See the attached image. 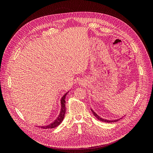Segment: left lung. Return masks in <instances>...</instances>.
I'll use <instances>...</instances> for the list:
<instances>
[{"label": "left lung", "instance_id": "8db88e82", "mask_svg": "<svg viewBox=\"0 0 153 153\" xmlns=\"http://www.w3.org/2000/svg\"><path fill=\"white\" fill-rule=\"evenodd\" d=\"M91 111H92V114H94V116L98 119V120H100V121H103V122H105V123H114V122H116V121H118L119 119H122V118H121V119H117V120H112V121H109V120H106V119H103V118H101V117H100L99 115H97L93 110H92V109H91Z\"/></svg>", "mask_w": 153, "mask_h": 153}]
</instances>
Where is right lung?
Returning <instances> with one entry per match:
<instances>
[{
  "mask_svg": "<svg viewBox=\"0 0 153 153\" xmlns=\"http://www.w3.org/2000/svg\"><path fill=\"white\" fill-rule=\"evenodd\" d=\"M69 92V91L66 93L64 94L62 98L61 99V112H60V114L58 116V117L57 118V119L54 121V122H53L52 123H51L48 125H47V126H39V128H43V129H51V128H56L57 126H58L59 125L62 123V121H63V119L64 118V115H65V112H66V96L68 94V93Z\"/></svg>",
  "mask_w": 153,
  "mask_h": 153,
  "instance_id": "right-lung-1",
  "label": "right lung"
}]
</instances>
